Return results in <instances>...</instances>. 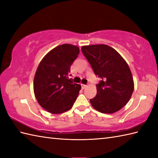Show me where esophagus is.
<instances>
[{
	"label": "esophagus",
	"instance_id": "34e87169",
	"mask_svg": "<svg viewBox=\"0 0 158 158\" xmlns=\"http://www.w3.org/2000/svg\"><path fill=\"white\" fill-rule=\"evenodd\" d=\"M87 87H88V85H84V84H81V88H82V89H85V88H86Z\"/></svg>",
	"mask_w": 158,
	"mask_h": 158
}]
</instances>
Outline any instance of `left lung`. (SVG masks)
<instances>
[{
    "instance_id": "obj_1",
    "label": "left lung",
    "mask_w": 158,
    "mask_h": 158,
    "mask_svg": "<svg viewBox=\"0 0 158 158\" xmlns=\"http://www.w3.org/2000/svg\"><path fill=\"white\" fill-rule=\"evenodd\" d=\"M81 50L95 75L101 79L96 85V96L90 99L92 106L102 113L118 111L128 102L135 88L129 66L107 45H85Z\"/></svg>"
}]
</instances>
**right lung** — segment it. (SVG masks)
I'll use <instances>...</instances> for the list:
<instances>
[{
  "mask_svg": "<svg viewBox=\"0 0 158 158\" xmlns=\"http://www.w3.org/2000/svg\"><path fill=\"white\" fill-rule=\"evenodd\" d=\"M79 53L78 46L63 44L49 52L39 63L33 81L34 93L39 105L48 112L64 113L75 102L81 86L68 75Z\"/></svg>",
  "mask_w": 158,
  "mask_h": 158,
  "instance_id": "1",
  "label": "right lung"
}]
</instances>
